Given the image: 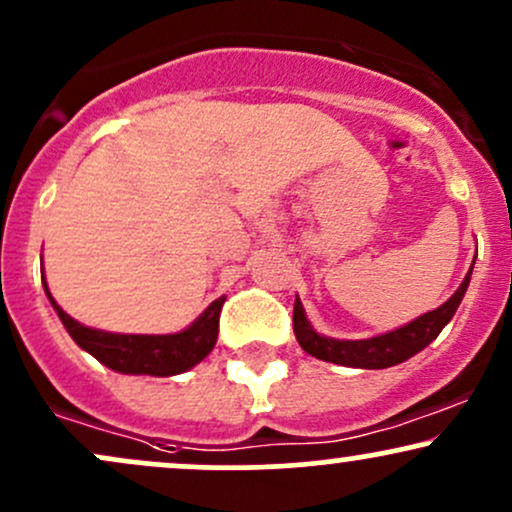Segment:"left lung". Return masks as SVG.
Segmentation results:
<instances>
[{
  "label": "left lung",
  "instance_id": "8db88e82",
  "mask_svg": "<svg viewBox=\"0 0 512 512\" xmlns=\"http://www.w3.org/2000/svg\"><path fill=\"white\" fill-rule=\"evenodd\" d=\"M472 267L470 272H467L465 281L460 283L458 291H455L441 307L427 312V315L412 319L410 324L400 326L396 331H389V334L372 336V338H362V341H338V338L317 334V331L312 329V324L307 322L303 303L295 298V307H293L295 338H298L300 348H303L305 353L317 357V360L334 362V365L360 367V369H386V367L400 365V362H405L408 357L420 353L422 348H427L429 343L441 334L443 326L451 322L455 310H458L460 300H463L467 286H470Z\"/></svg>",
  "mask_w": 512,
  "mask_h": 512
}]
</instances>
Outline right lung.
<instances>
[{"label": "right lung", "instance_id": "1", "mask_svg": "<svg viewBox=\"0 0 512 512\" xmlns=\"http://www.w3.org/2000/svg\"><path fill=\"white\" fill-rule=\"evenodd\" d=\"M42 286L54 310L66 326L69 336L78 343L85 353H90L102 365L121 374H150V377H174V374L188 372L197 362H202L212 353L219 334V315L226 298H217L212 305L195 319L188 329L178 334H112L83 326L76 319L66 315L49 293L42 269Z\"/></svg>", "mask_w": 512, "mask_h": 512}]
</instances>
